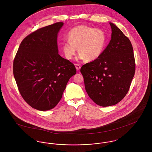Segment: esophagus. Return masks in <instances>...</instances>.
<instances>
[{
	"mask_svg": "<svg viewBox=\"0 0 152 152\" xmlns=\"http://www.w3.org/2000/svg\"><path fill=\"white\" fill-rule=\"evenodd\" d=\"M74 65H75V66L76 69H77V70H78V69H80L81 68V65H80V64H75Z\"/></svg>",
	"mask_w": 152,
	"mask_h": 152,
	"instance_id": "34e87169",
	"label": "esophagus"
}]
</instances>
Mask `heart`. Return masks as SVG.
<instances>
[{"mask_svg": "<svg viewBox=\"0 0 152 152\" xmlns=\"http://www.w3.org/2000/svg\"><path fill=\"white\" fill-rule=\"evenodd\" d=\"M68 40L62 44L61 49L65 58L71 60L77 52L80 59L88 61L98 59L104 51L107 41L106 33L102 29L80 25L72 28L68 33Z\"/></svg>", "mask_w": 152, "mask_h": 152, "instance_id": "1", "label": "heart"}]
</instances>
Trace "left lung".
Returning <instances> with one entry per match:
<instances>
[{
  "label": "left lung",
  "mask_w": 152,
  "mask_h": 152,
  "mask_svg": "<svg viewBox=\"0 0 152 152\" xmlns=\"http://www.w3.org/2000/svg\"><path fill=\"white\" fill-rule=\"evenodd\" d=\"M111 40L101 56L83 65L81 72L89 98L101 107L114 105L126 96L135 72V60L129 39L114 24Z\"/></svg>",
  "instance_id": "1"
}]
</instances>
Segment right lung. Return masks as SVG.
Listing matches in <instances>:
<instances>
[{
	"label": "right lung",
	"mask_w": 152,
	"mask_h": 152,
	"mask_svg": "<svg viewBox=\"0 0 152 152\" xmlns=\"http://www.w3.org/2000/svg\"><path fill=\"white\" fill-rule=\"evenodd\" d=\"M63 24L57 22L28 34L14 58L13 75L19 91L33 108H54L77 72L74 65L58 53L57 34Z\"/></svg>",
	"instance_id": "right-lung-1"
}]
</instances>
